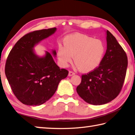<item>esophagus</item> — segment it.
Wrapping results in <instances>:
<instances>
[{
    "instance_id": "obj_1",
    "label": "esophagus",
    "mask_w": 135,
    "mask_h": 135,
    "mask_svg": "<svg viewBox=\"0 0 135 135\" xmlns=\"http://www.w3.org/2000/svg\"><path fill=\"white\" fill-rule=\"evenodd\" d=\"M75 74V73L73 71H69V73H68V76H72V75H74Z\"/></svg>"
}]
</instances>
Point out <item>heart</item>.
I'll list each match as a JSON object with an SVG mask.
<instances>
[{"mask_svg":"<svg viewBox=\"0 0 135 135\" xmlns=\"http://www.w3.org/2000/svg\"><path fill=\"white\" fill-rule=\"evenodd\" d=\"M105 52L104 44L99 40L83 33H75L64 40V46L58 48L60 65L67 67L73 61L83 73H90L99 67Z\"/></svg>","mask_w":135,"mask_h":135,"instance_id":"1","label":"heart"}]
</instances>
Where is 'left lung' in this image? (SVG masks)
<instances>
[{
    "label": "left lung",
    "mask_w": 135,
    "mask_h": 135,
    "mask_svg": "<svg viewBox=\"0 0 135 135\" xmlns=\"http://www.w3.org/2000/svg\"><path fill=\"white\" fill-rule=\"evenodd\" d=\"M107 50L101 64L95 70L83 75L77 92L85 102L93 105L106 104L114 99L123 86L127 57L116 38L106 31Z\"/></svg>",
    "instance_id": "8db88e82"
}]
</instances>
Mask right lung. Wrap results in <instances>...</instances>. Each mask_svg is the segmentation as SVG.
I'll list each match as a JSON object with an SVG mask.
<instances>
[{"instance_id": "obj_1", "label": "right lung", "mask_w": 135, "mask_h": 135, "mask_svg": "<svg viewBox=\"0 0 135 135\" xmlns=\"http://www.w3.org/2000/svg\"><path fill=\"white\" fill-rule=\"evenodd\" d=\"M57 28L33 31L22 37L10 52L5 74L12 91L19 101L29 106H40L54 94L61 80L67 77V70L60 69L52 55L45 51L40 57L34 47L54 33ZM55 57L57 52L52 50Z\"/></svg>"}]
</instances>
